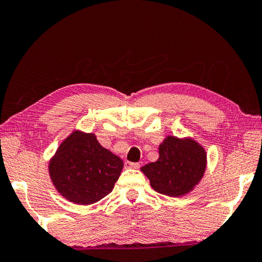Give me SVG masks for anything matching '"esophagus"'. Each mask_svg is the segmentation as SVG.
<instances>
[{
  "mask_svg": "<svg viewBox=\"0 0 262 262\" xmlns=\"http://www.w3.org/2000/svg\"><path fill=\"white\" fill-rule=\"evenodd\" d=\"M124 167L128 168V169H138L140 167L139 163L137 162H130V161H125L124 162Z\"/></svg>",
  "mask_w": 262,
  "mask_h": 262,
  "instance_id": "1",
  "label": "esophagus"
}]
</instances>
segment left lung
Returning a JSON list of instances; mask_svg holds the SVG:
<instances>
[{"label": "left lung", "instance_id": "8db88e82", "mask_svg": "<svg viewBox=\"0 0 262 262\" xmlns=\"http://www.w3.org/2000/svg\"><path fill=\"white\" fill-rule=\"evenodd\" d=\"M159 154L158 161L141 167L150 186L159 193L169 196L184 195L203 178L207 155L193 139L168 136L160 145Z\"/></svg>", "mask_w": 262, "mask_h": 262}]
</instances>
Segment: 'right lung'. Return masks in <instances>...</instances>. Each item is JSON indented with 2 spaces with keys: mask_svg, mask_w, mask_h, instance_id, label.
Segmentation results:
<instances>
[{
  "mask_svg": "<svg viewBox=\"0 0 262 262\" xmlns=\"http://www.w3.org/2000/svg\"><path fill=\"white\" fill-rule=\"evenodd\" d=\"M123 166L122 160L102 147L93 134L73 131L50 160L49 175L64 198L91 205L113 191Z\"/></svg>",
  "mask_w": 262,
  "mask_h": 262,
  "instance_id": "1",
  "label": "right lung"
}]
</instances>
